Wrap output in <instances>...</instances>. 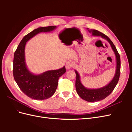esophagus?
Listing matches in <instances>:
<instances>
[{
    "label": "esophagus",
    "instance_id": "34e87169",
    "mask_svg": "<svg viewBox=\"0 0 132 132\" xmlns=\"http://www.w3.org/2000/svg\"><path fill=\"white\" fill-rule=\"evenodd\" d=\"M74 65V63L73 62L69 61H68L66 63V64H65V68L67 70H69L70 69L71 67H73Z\"/></svg>",
    "mask_w": 132,
    "mask_h": 132
}]
</instances>
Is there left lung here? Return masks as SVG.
Instances as JSON below:
<instances>
[{
    "label": "left lung",
    "instance_id": "left-lung-1",
    "mask_svg": "<svg viewBox=\"0 0 132 132\" xmlns=\"http://www.w3.org/2000/svg\"><path fill=\"white\" fill-rule=\"evenodd\" d=\"M90 33L92 34V35L96 36H101L102 38L106 39L109 42L111 46L112 49L113 51L116 58V73L114 76L111 82L104 87L101 88L90 89H87L83 86L81 84L80 79V75L77 70H75L76 73V80H75V87L76 90L79 96L81 98L88 102H97L101 101L102 100L105 98L107 97L114 90V87L117 85L119 80V76L121 73V59L118 51L116 48L115 46L111 39L108 37L106 35L102 34L101 32L97 30L93 29H88Z\"/></svg>",
    "mask_w": 132,
    "mask_h": 132
}]
</instances>
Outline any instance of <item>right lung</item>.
<instances>
[{
    "label": "right lung",
    "mask_w": 132,
    "mask_h": 132,
    "mask_svg": "<svg viewBox=\"0 0 132 132\" xmlns=\"http://www.w3.org/2000/svg\"><path fill=\"white\" fill-rule=\"evenodd\" d=\"M56 26L41 27L35 29L23 37L15 51L13 61V75L20 90L28 97L36 100H42L51 97L58 86L59 78L66 71L65 67L62 68L46 71L35 75L27 69L25 58L26 42L40 32L53 31Z\"/></svg>",
    "instance_id": "obj_1"
}]
</instances>
